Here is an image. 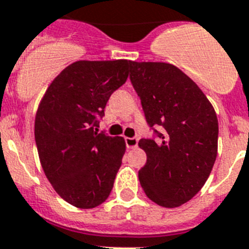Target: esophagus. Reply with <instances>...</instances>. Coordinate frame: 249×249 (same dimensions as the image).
<instances>
[{
    "mask_svg": "<svg viewBox=\"0 0 249 249\" xmlns=\"http://www.w3.org/2000/svg\"><path fill=\"white\" fill-rule=\"evenodd\" d=\"M138 142H139L138 138H125V144H126V146L129 149L137 148Z\"/></svg>",
    "mask_w": 249,
    "mask_h": 249,
    "instance_id": "34e87169",
    "label": "esophagus"
}]
</instances>
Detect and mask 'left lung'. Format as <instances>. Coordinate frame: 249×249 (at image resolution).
I'll list each match as a JSON object with an SVG mask.
<instances>
[{
    "mask_svg": "<svg viewBox=\"0 0 249 249\" xmlns=\"http://www.w3.org/2000/svg\"><path fill=\"white\" fill-rule=\"evenodd\" d=\"M130 81L153 138H142L146 164L139 170L150 200L176 208L196 196L217 158L218 120L193 80L165 62H134Z\"/></svg>",
    "mask_w": 249,
    "mask_h": 249,
    "instance_id": "obj_1",
    "label": "left lung"
}]
</instances>
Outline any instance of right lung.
Wrapping results in <instances>:
<instances>
[{"label":"right lung","instance_id":"1","mask_svg":"<svg viewBox=\"0 0 249 249\" xmlns=\"http://www.w3.org/2000/svg\"><path fill=\"white\" fill-rule=\"evenodd\" d=\"M130 65L127 60L73 62L41 100L35 119L41 165L53 189L73 207L95 208L111 192L125 142L98 133V126Z\"/></svg>","mask_w":249,"mask_h":249}]
</instances>
